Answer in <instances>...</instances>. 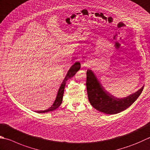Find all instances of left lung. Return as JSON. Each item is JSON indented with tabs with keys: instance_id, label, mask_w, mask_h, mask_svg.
Wrapping results in <instances>:
<instances>
[{
	"instance_id": "left-lung-1",
	"label": "left lung",
	"mask_w": 150,
	"mask_h": 150,
	"mask_svg": "<svg viewBox=\"0 0 150 150\" xmlns=\"http://www.w3.org/2000/svg\"><path fill=\"white\" fill-rule=\"evenodd\" d=\"M86 75V90L91 105L107 114H115L127 109L137 100L144 88L143 86L132 94L118 98L105 89L92 70L88 69Z\"/></svg>"
}]
</instances>
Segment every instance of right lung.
I'll use <instances>...</instances> for the list:
<instances>
[{
  "label": "right lung",
  "mask_w": 150,
  "mask_h": 150,
  "mask_svg": "<svg viewBox=\"0 0 150 150\" xmlns=\"http://www.w3.org/2000/svg\"><path fill=\"white\" fill-rule=\"evenodd\" d=\"M80 68H81V64L79 62H75L73 65L71 66V67H70L69 69L68 70V71H67L65 78L64 79V80L60 85L59 89H58L57 97H56L55 100L53 103V104L52 105V106L51 107H49L48 109H46L45 110H38L36 111V112L45 113V112H51V111L56 110L58 107H59L60 106V105L62 104V102L64 88H65V86H66V81L68 80L69 79L73 77V76L76 74V73L80 69Z\"/></svg>",
  "instance_id": "right-lung-1"
}]
</instances>
